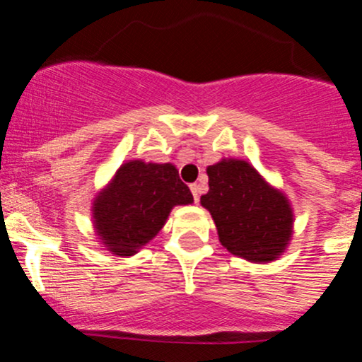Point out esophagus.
<instances>
[{
  "mask_svg": "<svg viewBox=\"0 0 362 362\" xmlns=\"http://www.w3.org/2000/svg\"><path fill=\"white\" fill-rule=\"evenodd\" d=\"M189 189H192V193H193V199H195V202H199V199H200V185H192L189 186Z\"/></svg>",
  "mask_w": 362,
  "mask_h": 362,
  "instance_id": "obj_1",
  "label": "esophagus"
}]
</instances>
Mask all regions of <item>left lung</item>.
I'll use <instances>...</instances> for the list:
<instances>
[{"mask_svg": "<svg viewBox=\"0 0 362 362\" xmlns=\"http://www.w3.org/2000/svg\"><path fill=\"white\" fill-rule=\"evenodd\" d=\"M207 176L209 192L200 204L211 212L223 247L252 263L277 259L293 235L288 197L245 160L223 158L207 167Z\"/></svg>", "mask_w": 362, "mask_h": 362, "instance_id": "left-lung-1", "label": "left lung"}]
</instances>
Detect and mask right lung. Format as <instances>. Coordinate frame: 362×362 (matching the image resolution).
Wrapping results in <instances>:
<instances>
[{
  "label": "right lung",
  "mask_w": 362,
  "mask_h": 362,
  "mask_svg": "<svg viewBox=\"0 0 362 362\" xmlns=\"http://www.w3.org/2000/svg\"><path fill=\"white\" fill-rule=\"evenodd\" d=\"M192 202V192L173 163L129 160L95 197L94 228L103 247L125 258L162 230L173 207Z\"/></svg>",
  "instance_id": "obj_1"
}]
</instances>
